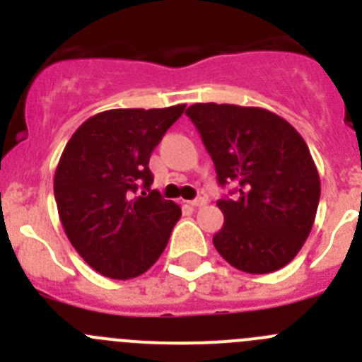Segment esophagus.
I'll return each instance as SVG.
<instances>
[{
  "label": "esophagus",
  "mask_w": 362,
  "mask_h": 362,
  "mask_svg": "<svg viewBox=\"0 0 362 362\" xmlns=\"http://www.w3.org/2000/svg\"><path fill=\"white\" fill-rule=\"evenodd\" d=\"M190 206H194V209H201V206H204V204H206V199H204V197H197V199H194V201H190Z\"/></svg>",
  "instance_id": "34e87169"
}]
</instances>
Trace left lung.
Returning <instances> with one entry per match:
<instances>
[{
	"instance_id": "8db88e82",
	"label": "left lung",
	"mask_w": 362,
	"mask_h": 362,
	"mask_svg": "<svg viewBox=\"0 0 362 362\" xmlns=\"http://www.w3.org/2000/svg\"><path fill=\"white\" fill-rule=\"evenodd\" d=\"M187 116L216 166L225 216L214 246L238 270L270 274L299 254L315 221L321 181L308 145L286 119L259 107L196 103Z\"/></svg>"
}]
</instances>
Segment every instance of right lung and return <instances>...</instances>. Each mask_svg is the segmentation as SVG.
I'll return each instance as SVG.
<instances>
[{"instance_id": "obj_1", "label": "right lung", "mask_w": 362, "mask_h": 362, "mask_svg": "<svg viewBox=\"0 0 362 362\" xmlns=\"http://www.w3.org/2000/svg\"><path fill=\"white\" fill-rule=\"evenodd\" d=\"M185 107L99 112L63 150L54 175L59 219L76 252L101 276H141L170 239L181 209L150 190L148 161Z\"/></svg>"}]
</instances>
